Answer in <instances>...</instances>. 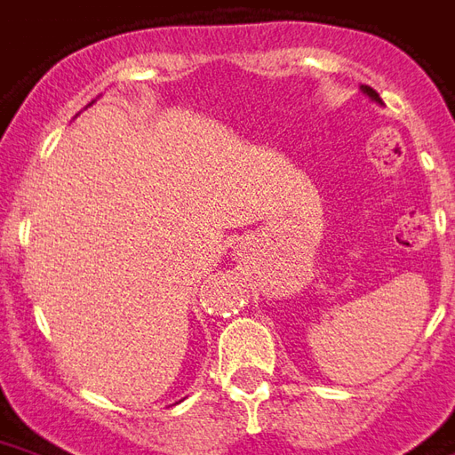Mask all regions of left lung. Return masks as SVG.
I'll return each instance as SVG.
<instances>
[{
    "label": "left lung",
    "mask_w": 455,
    "mask_h": 455,
    "mask_svg": "<svg viewBox=\"0 0 455 455\" xmlns=\"http://www.w3.org/2000/svg\"><path fill=\"white\" fill-rule=\"evenodd\" d=\"M361 90H363V94H365V97H371L372 102H375V104H382L380 94L375 92V90H372V87H368V84H361Z\"/></svg>",
    "instance_id": "8db88e82"
}]
</instances>
